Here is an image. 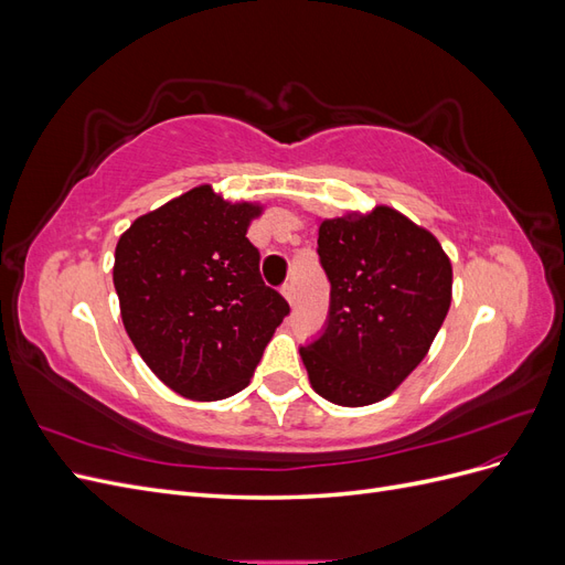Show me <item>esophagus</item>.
<instances>
[{
  "instance_id": "esophagus-1",
  "label": "esophagus",
  "mask_w": 565,
  "mask_h": 565,
  "mask_svg": "<svg viewBox=\"0 0 565 565\" xmlns=\"http://www.w3.org/2000/svg\"><path fill=\"white\" fill-rule=\"evenodd\" d=\"M280 292H282V297H285L289 303H295V285H292V282H285V285L280 287Z\"/></svg>"
}]
</instances>
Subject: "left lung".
I'll return each mask as SVG.
<instances>
[{"mask_svg": "<svg viewBox=\"0 0 565 565\" xmlns=\"http://www.w3.org/2000/svg\"><path fill=\"white\" fill-rule=\"evenodd\" d=\"M318 256L330 313L322 334L299 349L311 386L344 407L384 401L424 361L448 316V254L429 231L380 204L324 218Z\"/></svg>", "mask_w": 565, "mask_h": 565, "instance_id": "1", "label": "left lung"}]
</instances>
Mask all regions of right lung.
Listing matches in <instances>:
<instances>
[{
  "instance_id": "1",
  "label": "right lung",
  "mask_w": 565,
  "mask_h": 565,
  "mask_svg": "<svg viewBox=\"0 0 565 565\" xmlns=\"http://www.w3.org/2000/svg\"><path fill=\"white\" fill-rule=\"evenodd\" d=\"M256 202L210 183L139 216L119 235L113 282L125 330L158 380L191 401L243 391L289 303L264 285L247 241Z\"/></svg>"
}]
</instances>
